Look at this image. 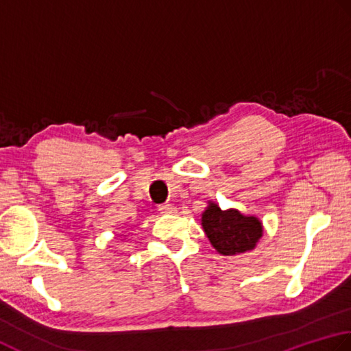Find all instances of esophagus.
Returning a JSON list of instances; mask_svg holds the SVG:
<instances>
[{
    "instance_id": "34e87169",
    "label": "esophagus",
    "mask_w": 351,
    "mask_h": 351,
    "mask_svg": "<svg viewBox=\"0 0 351 351\" xmlns=\"http://www.w3.org/2000/svg\"><path fill=\"white\" fill-rule=\"evenodd\" d=\"M159 212L163 215H169V213H176V207L173 204H162L159 207Z\"/></svg>"
}]
</instances>
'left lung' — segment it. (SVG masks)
<instances>
[{"mask_svg": "<svg viewBox=\"0 0 351 351\" xmlns=\"http://www.w3.org/2000/svg\"><path fill=\"white\" fill-rule=\"evenodd\" d=\"M202 227L212 247L223 256L252 252L263 234L259 218L244 215L238 209L223 210L215 202H207L202 213Z\"/></svg>", "mask_w": 351, "mask_h": 351, "instance_id": "left-lung-1", "label": "left lung"}]
</instances>
